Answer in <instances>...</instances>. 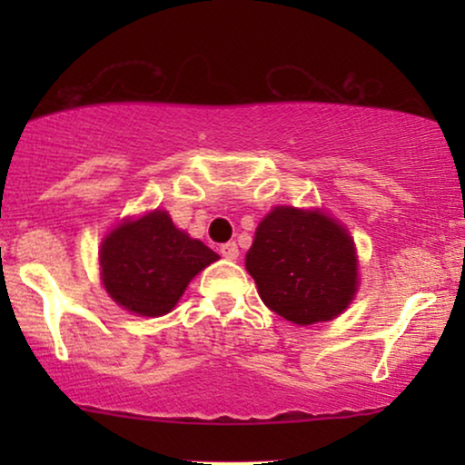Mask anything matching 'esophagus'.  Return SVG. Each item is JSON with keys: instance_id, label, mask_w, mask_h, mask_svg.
I'll list each match as a JSON object with an SVG mask.
<instances>
[{"instance_id": "esophagus-1", "label": "esophagus", "mask_w": 465, "mask_h": 465, "mask_svg": "<svg viewBox=\"0 0 465 465\" xmlns=\"http://www.w3.org/2000/svg\"><path fill=\"white\" fill-rule=\"evenodd\" d=\"M220 253L226 260H237L239 258V247H237V243H234V241H231V243L220 245Z\"/></svg>"}]
</instances>
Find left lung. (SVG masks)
<instances>
[{
  "label": "left lung",
  "instance_id": "1",
  "mask_svg": "<svg viewBox=\"0 0 465 465\" xmlns=\"http://www.w3.org/2000/svg\"><path fill=\"white\" fill-rule=\"evenodd\" d=\"M245 269L266 307L301 326L334 320L358 290L353 241L320 212L272 209L260 222Z\"/></svg>",
  "mask_w": 465,
  "mask_h": 465
}]
</instances>
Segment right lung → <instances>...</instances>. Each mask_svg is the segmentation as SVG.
Segmentation results:
<instances>
[{
	"label": "right lung",
	"instance_id": "right-lung-1",
	"mask_svg": "<svg viewBox=\"0 0 465 465\" xmlns=\"http://www.w3.org/2000/svg\"><path fill=\"white\" fill-rule=\"evenodd\" d=\"M218 253L173 226L167 212L124 222L101 245V279L120 307L139 315H164L175 307L190 279Z\"/></svg>",
	"mask_w": 465,
	"mask_h": 465
}]
</instances>
